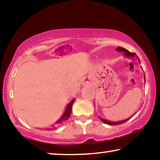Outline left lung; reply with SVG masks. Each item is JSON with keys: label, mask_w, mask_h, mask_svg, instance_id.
Here are the masks:
<instances>
[{"label": "left lung", "mask_w": 160, "mask_h": 160, "mask_svg": "<svg viewBox=\"0 0 160 160\" xmlns=\"http://www.w3.org/2000/svg\"><path fill=\"white\" fill-rule=\"evenodd\" d=\"M116 51L119 52H123V56L125 57H128V58H134L136 57L138 59V61L140 62V60L139 59V57H137V54L135 53H133V52H130L129 51H128L127 49H126L124 48H123V47H117L116 48ZM144 81H145V75H144ZM99 118L101 119V120L103 121V123H107V124H109V125H117V124H121V123H123L126 122V121H127L128 120H129L131 118H128L125 119V120H123V121H108V120H106V119H104L103 118L100 117L98 116Z\"/></svg>", "instance_id": "8db88e82"}]
</instances>
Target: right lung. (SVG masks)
<instances>
[{
    "mask_svg": "<svg viewBox=\"0 0 160 160\" xmlns=\"http://www.w3.org/2000/svg\"><path fill=\"white\" fill-rule=\"evenodd\" d=\"M74 101H75V98L72 99V101H71L70 103H68V106H67V108L65 109V112H64L63 115L62 116V117L59 119L58 121H57V122L54 123L55 124V126L52 125L50 126V127H48L47 128H45L46 130H48V131H50V130H53V129H56V126L57 124H59V123H61L62 122H63V121H66L67 119H68V118L70 117V114H71V111H72V104L74 103ZM44 129V130H45Z\"/></svg>",
    "mask_w": 160,
    "mask_h": 160,
    "instance_id": "1",
    "label": "right lung"
}]
</instances>
